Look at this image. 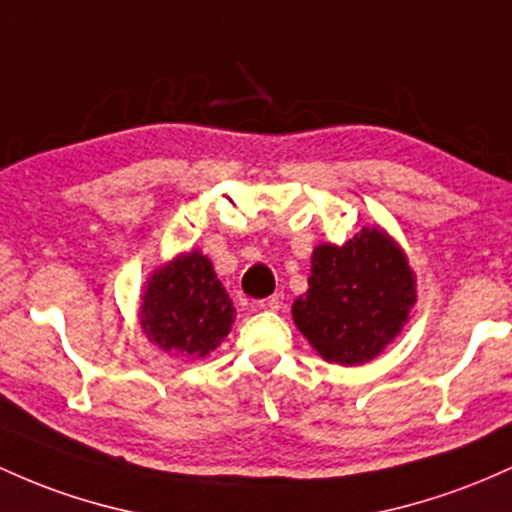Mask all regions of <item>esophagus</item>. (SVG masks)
Wrapping results in <instances>:
<instances>
[{
	"label": "esophagus",
	"mask_w": 512,
	"mask_h": 512,
	"mask_svg": "<svg viewBox=\"0 0 512 512\" xmlns=\"http://www.w3.org/2000/svg\"><path fill=\"white\" fill-rule=\"evenodd\" d=\"M260 308H265V311H282V308H284V296L282 294L267 296V299L260 301Z\"/></svg>",
	"instance_id": "1"
}]
</instances>
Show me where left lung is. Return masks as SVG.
Wrapping results in <instances>:
<instances>
[{
	"instance_id": "8db88e82",
	"label": "left lung",
	"mask_w": 512,
	"mask_h": 512,
	"mask_svg": "<svg viewBox=\"0 0 512 512\" xmlns=\"http://www.w3.org/2000/svg\"><path fill=\"white\" fill-rule=\"evenodd\" d=\"M413 301L406 255L379 228H362L345 245L313 250L308 291L291 311L320 357L355 367L401 333Z\"/></svg>"
}]
</instances>
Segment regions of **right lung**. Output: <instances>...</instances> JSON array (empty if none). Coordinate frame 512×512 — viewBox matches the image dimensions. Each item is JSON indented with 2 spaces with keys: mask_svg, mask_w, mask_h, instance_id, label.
Segmentation results:
<instances>
[{
  "mask_svg": "<svg viewBox=\"0 0 512 512\" xmlns=\"http://www.w3.org/2000/svg\"><path fill=\"white\" fill-rule=\"evenodd\" d=\"M235 308L201 252L177 257L150 277L140 325L165 352L204 357L230 333Z\"/></svg>",
  "mask_w": 512,
  "mask_h": 512,
  "instance_id": "obj_1",
  "label": "right lung"
}]
</instances>
